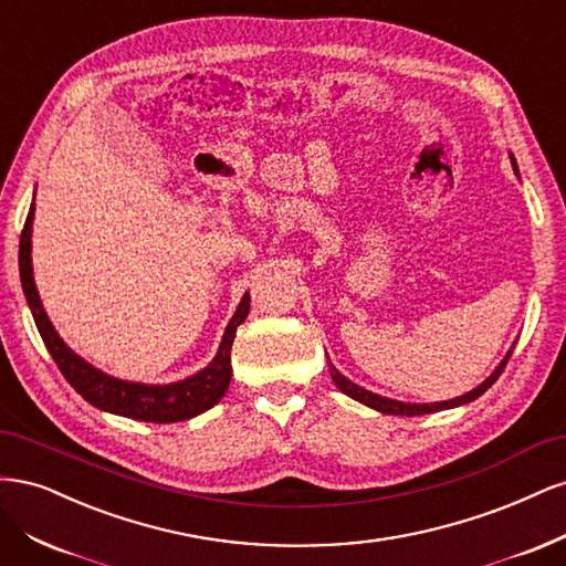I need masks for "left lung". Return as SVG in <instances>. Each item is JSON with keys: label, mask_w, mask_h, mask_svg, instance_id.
I'll list each match as a JSON object with an SVG mask.
<instances>
[{"label": "left lung", "mask_w": 566, "mask_h": 566, "mask_svg": "<svg viewBox=\"0 0 566 566\" xmlns=\"http://www.w3.org/2000/svg\"><path fill=\"white\" fill-rule=\"evenodd\" d=\"M510 356H512V349L507 352V356L503 358L501 361V366L495 368L489 378L479 385L476 389H472V391H468V394H462V397H458V399H451V401H439V403H403V401H394V399H385V397H380V394H373V391H368V389H364V387H358V385H354L352 380H347L345 375H342L333 364H331V375H333V382L339 387V391H345L347 397H352V399H356V401H361V403H366V406H370V408H375V410H380V413H387V416H408V418H416V416H424V413H437V410H443V408H455V406H462V403H470V401H474L476 397H482V394L501 378V373H503V368L507 366V361H510Z\"/></svg>", "instance_id": "8db88e82"}]
</instances>
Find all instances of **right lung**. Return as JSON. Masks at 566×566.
Segmentation results:
<instances>
[{
    "label": "right lung",
    "mask_w": 566,
    "mask_h": 566,
    "mask_svg": "<svg viewBox=\"0 0 566 566\" xmlns=\"http://www.w3.org/2000/svg\"><path fill=\"white\" fill-rule=\"evenodd\" d=\"M32 217H35V202L28 212L25 227L21 231L19 245V266H21V283L32 312V318L38 323V331L44 339V345L54 358L63 378L71 387L87 399L92 406L108 410L115 416H125L144 422H179L196 418L205 410L212 408L221 397H224L231 382V345L238 325H241L250 312V295H245L238 304V310L227 325L224 339H221L214 361L196 373L193 378H186L172 385H139L111 378V375L96 370L75 352L67 349L65 342L51 325L44 306L40 302L35 279H32V260H30V235H32Z\"/></svg>",
    "instance_id": "right-lung-1"
}]
</instances>
